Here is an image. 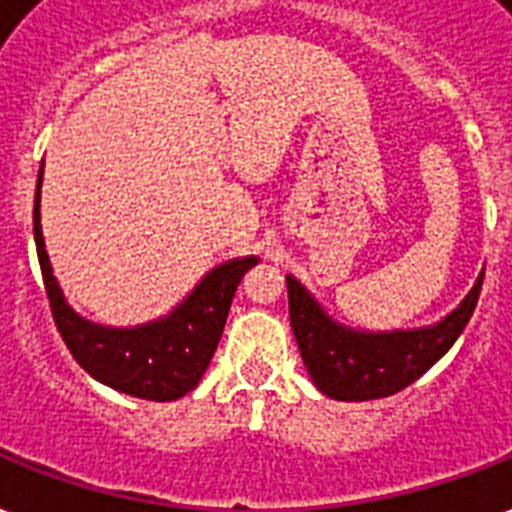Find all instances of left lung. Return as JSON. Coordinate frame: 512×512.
<instances>
[{"mask_svg": "<svg viewBox=\"0 0 512 512\" xmlns=\"http://www.w3.org/2000/svg\"><path fill=\"white\" fill-rule=\"evenodd\" d=\"M288 283V312L301 360L323 395L336 400H374L417 382L451 350L481 296L483 272L457 310L433 326L408 331H355L336 323L296 277Z\"/></svg>", "mask_w": 512, "mask_h": 512, "instance_id": "1", "label": "left lung"}]
</instances>
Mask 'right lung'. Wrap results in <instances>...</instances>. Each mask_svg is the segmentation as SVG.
<instances>
[{
	"mask_svg": "<svg viewBox=\"0 0 512 512\" xmlns=\"http://www.w3.org/2000/svg\"><path fill=\"white\" fill-rule=\"evenodd\" d=\"M45 165V162H42ZM39 186L34 197V240L47 299L63 342L79 366L98 382L144 400H178L192 392L219 347L232 296L256 256L224 261L213 267L176 310L136 328H109L90 323L71 310L47 259L39 224Z\"/></svg>",
	"mask_w": 512,
	"mask_h": 512,
	"instance_id": "right-lung-1",
	"label": "right lung"
}]
</instances>
